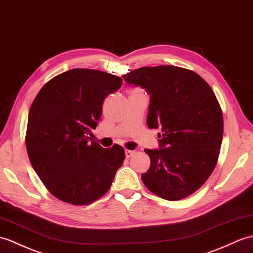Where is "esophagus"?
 <instances>
[{
	"label": "esophagus",
	"mask_w": 253,
	"mask_h": 253,
	"mask_svg": "<svg viewBox=\"0 0 253 253\" xmlns=\"http://www.w3.org/2000/svg\"><path fill=\"white\" fill-rule=\"evenodd\" d=\"M133 154H134V151H130V150H125V155H126V158L131 157Z\"/></svg>",
	"instance_id": "esophagus-1"
}]
</instances>
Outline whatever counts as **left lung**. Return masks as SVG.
<instances>
[{"instance_id":"1","label":"left lung","mask_w":253,"mask_h":253,"mask_svg":"<svg viewBox=\"0 0 253 253\" xmlns=\"http://www.w3.org/2000/svg\"><path fill=\"white\" fill-rule=\"evenodd\" d=\"M149 93L146 124L160 149H145L151 166L144 185L167 201L196 192L212 173L223 137V115L214 92L195 72L173 66L142 67L123 75Z\"/></svg>"}]
</instances>
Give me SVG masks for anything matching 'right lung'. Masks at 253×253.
Here are the masks:
<instances>
[{"mask_svg":"<svg viewBox=\"0 0 253 253\" xmlns=\"http://www.w3.org/2000/svg\"><path fill=\"white\" fill-rule=\"evenodd\" d=\"M119 76L72 69L42 87L29 111V160L52 195L72 205H88L109 191L125 160L120 145L104 149L90 141L105 97L120 89Z\"/></svg>","mask_w":253,"mask_h":253,"instance_id":"add662e5","label":"right lung"}]
</instances>
